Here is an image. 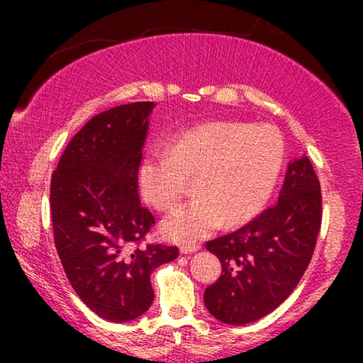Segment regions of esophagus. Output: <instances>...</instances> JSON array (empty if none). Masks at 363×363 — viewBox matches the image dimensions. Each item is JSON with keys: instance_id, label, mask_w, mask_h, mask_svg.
Instances as JSON below:
<instances>
[{"instance_id": "1", "label": "esophagus", "mask_w": 363, "mask_h": 363, "mask_svg": "<svg viewBox=\"0 0 363 363\" xmlns=\"http://www.w3.org/2000/svg\"><path fill=\"white\" fill-rule=\"evenodd\" d=\"M198 250H200V245H183L180 247V251L183 252V255H190V252H196Z\"/></svg>"}]
</instances>
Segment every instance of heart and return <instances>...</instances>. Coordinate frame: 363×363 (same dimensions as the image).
Listing matches in <instances>:
<instances>
[{
  "label": "heart",
  "instance_id": "b5f03b06",
  "mask_svg": "<svg viewBox=\"0 0 363 363\" xmlns=\"http://www.w3.org/2000/svg\"><path fill=\"white\" fill-rule=\"evenodd\" d=\"M286 145L266 123L216 121L193 127L138 167V190L148 205L172 210L193 180V198L162 223L177 242H195L223 223L238 226L262 210L284 165Z\"/></svg>",
  "mask_w": 363,
  "mask_h": 363
}]
</instances>
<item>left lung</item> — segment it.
<instances>
[{"instance_id": "obj_1", "label": "left lung", "mask_w": 363, "mask_h": 363, "mask_svg": "<svg viewBox=\"0 0 363 363\" xmlns=\"http://www.w3.org/2000/svg\"><path fill=\"white\" fill-rule=\"evenodd\" d=\"M322 223V193L307 157L287 167L274 206L240 230L206 241L221 276L205 291V306L225 324L259 320L284 302L314 255Z\"/></svg>"}]
</instances>
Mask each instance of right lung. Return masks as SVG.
<instances>
[{"mask_svg":"<svg viewBox=\"0 0 363 363\" xmlns=\"http://www.w3.org/2000/svg\"><path fill=\"white\" fill-rule=\"evenodd\" d=\"M155 104L92 117L67 143L51 178L54 242L72 289L102 319H137L153 302L152 271L177 246L142 245L155 218L138 196V167Z\"/></svg>","mask_w":363,"mask_h":363,"instance_id":"obj_1","label":"right lung"}]
</instances>
